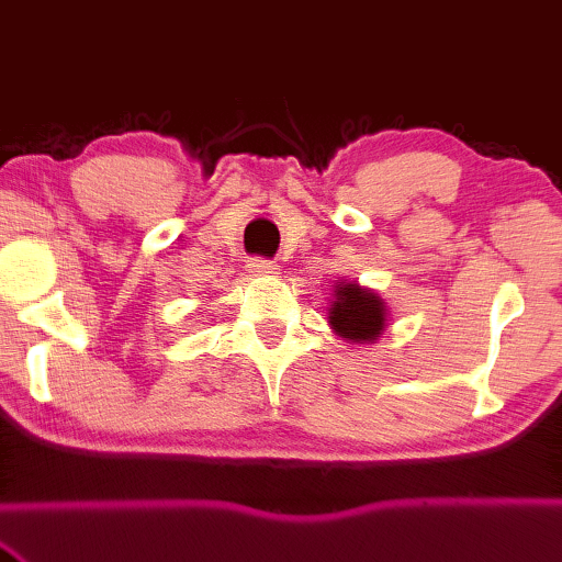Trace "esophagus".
I'll return each mask as SVG.
<instances>
[{
	"label": "esophagus",
	"instance_id": "esophagus-1",
	"mask_svg": "<svg viewBox=\"0 0 562 562\" xmlns=\"http://www.w3.org/2000/svg\"><path fill=\"white\" fill-rule=\"evenodd\" d=\"M246 271L251 276H273L276 273V263L269 259H251L246 263Z\"/></svg>",
	"mask_w": 562,
	"mask_h": 562
}]
</instances>
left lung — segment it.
Listing matches in <instances>:
<instances>
[{
	"label": "left lung",
	"mask_w": 562,
	"mask_h": 562,
	"mask_svg": "<svg viewBox=\"0 0 562 562\" xmlns=\"http://www.w3.org/2000/svg\"><path fill=\"white\" fill-rule=\"evenodd\" d=\"M387 316L390 308L372 289L348 279L333 283L326 321L338 338L352 346H370L385 333Z\"/></svg>",
	"instance_id": "1"
}]
</instances>
